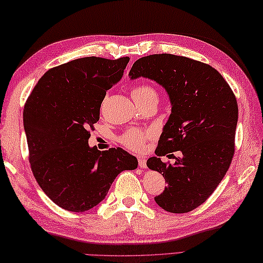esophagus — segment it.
I'll return each mask as SVG.
<instances>
[{
    "instance_id": "esophagus-1",
    "label": "esophagus",
    "mask_w": 263,
    "mask_h": 263,
    "mask_svg": "<svg viewBox=\"0 0 263 263\" xmlns=\"http://www.w3.org/2000/svg\"><path fill=\"white\" fill-rule=\"evenodd\" d=\"M138 163L140 168H147V159L146 157H138Z\"/></svg>"
}]
</instances>
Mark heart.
<instances>
[{
  "label": "heart",
  "mask_w": 263,
  "mask_h": 263,
  "mask_svg": "<svg viewBox=\"0 0 263 263\" xmlns=\"http://www.w3.org/2000/svg\"><path fill=\"white\" fill-rule=\"evenodd\" d=\"M131 95L133 100L137 104H140L142 102H147L149 99H157L158 93L157 90L149 83L142 82L138 83L132 88ZM148 138V133L137 130V128H130V130L125 131L120 138V142L123 146L127 149L132 150V152H141L144 147V143Z\"/></svg>",
  "instance_id": "b5f03b06"
}]
</instances>
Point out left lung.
Wrapping results in <instances>:
<instances>
[{
	"mask_svg": "<svg viewBox=\"0 0 263 263\" xmlns=\"http://www.w3.org/2000/svg\"><path fill=\"white\" fill-rule=\"evenodd\" d=\"M128 76L158 82L172 104L157 156L147 160L167 182L156 203L173 214L191 211L210 197L231 166L238 119L235 95L209 64L173 54L139 59ZM173 151L182 153L174 164L161 161L160 155Z\"/></svg>",
	"mask_w": 263,
	"mask_h": 263,
	"instance_id": "left-lung-1",
	"label": "left lung"
}]
</instances>
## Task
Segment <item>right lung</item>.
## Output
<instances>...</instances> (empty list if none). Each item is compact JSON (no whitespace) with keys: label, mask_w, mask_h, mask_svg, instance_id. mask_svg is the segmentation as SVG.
Wrapping results in <instances>:
<instances>
[{"label":"right lung","mask_w":263,"mask_h":263,"mask_svg":"<svg viewBox=\"0 0 263 263\" xmlns=\"http://www.w3.org/2000/svg\"><path fill=\"white\" fill-rule=\"evenodd\" d=\"M128 61L89 57L55 66L38 80L25 104L32 174L65 210L93 208L121 172L138 167L135 156L122 148L99 152L88 144L106 91L121 80Z\"/></svg>","instance_id":"1"}]
</instances>
